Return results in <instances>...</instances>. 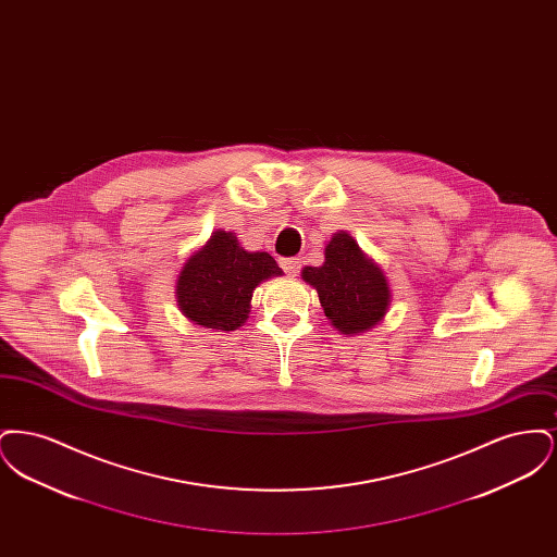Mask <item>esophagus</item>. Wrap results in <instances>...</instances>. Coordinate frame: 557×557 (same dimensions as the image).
<instances>
[{"label": "esophagus", "instance_id": "1", "mask_svg": "<svg viewBox=\"0 0 557 557\" xmlns=\"http://www.w3.org/2000/svg\"><path fill=\"white\" fill-rule=\"evenodd\" d=\"M282 267H284V271H286L288 275H296V273L300 271V259H298V257L284 259V261H282Z\"/></svg>", "mask_w": 557, "mask_h": 557}]
</instances>
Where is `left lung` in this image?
Returning <instances> with one entry per match:
<instances>
[{"label": "left lung", "instance_id": "obj_1", "mask_svg": "<svg viewBox=\"0 0 557 557\" xmlns=\"http://www.w3.org/2000/svg\"><path fill=\"white\" fill-rule=\"evenodd\" d=\"M302 280L318 290L325 318L346 336L371 330L391 305L384 271L346 232L332 236L323 265L305 267Z\"/></svg>", "mask_w": 557, "mask_h": 557}]
</instances>
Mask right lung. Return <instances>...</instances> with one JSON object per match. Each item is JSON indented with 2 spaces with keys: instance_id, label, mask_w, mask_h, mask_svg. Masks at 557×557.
I'll list each match as a JSON object with an SVG mask.
<instances>
[{
  "instance_id": "obj_1",
  "label": "right lung",
  "mask_w": 557,
  "mask_h": 557,
  "mask_svg": "<svg viewBox=\"0 0 557 557\" xmlns=\"http://www.w3.org/2000/svg\"><path fill=\"white\" fill-rule=\"evenodd\" d=\"M282 275L267 252H248L232 232L216 230L187 259L175 286L182 313L189 321L219 332L238 330L250 313L255 288Z\"/></svg>"
}]
</instances>
